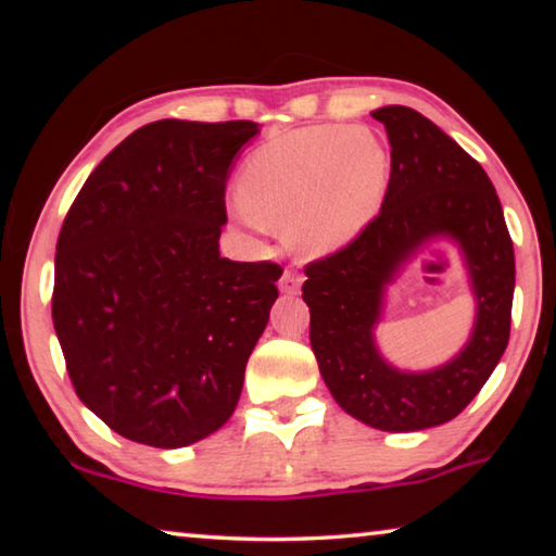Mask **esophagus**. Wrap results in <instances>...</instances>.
<instances>
[{
    "label": "esophagus",
    "mask_w": 556,
    "mask_h": 556,
    "mask_svg": "<svg viewBox=\"0 0 556 556\" xmlns=\"http://www.w3.org/2000/svg\"><path fill=\"white\" fill-rule=\"evenodd\" d=\"M301 281H304V279H301L299 275H294V271H285V275H281V279H279L281 294H299Z\"/></svg>",
    "instance_id": "esophagus-1"
}]
</instances>
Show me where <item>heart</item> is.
I'll return each instance as SVG.
<instances>
[{
  "label": "heart",
  "instance_id": "b5f03b06",
  "mask_svg": "<svg viewBox=\"0 0 556 556\" xmlns=\"http://www.w3.org/2000/svg\"><path fill=\"white\" fill-rule=\"evenodd\" d=\"M390 154L370 129L312 127L260 147L240 176L235 215L250 230L287 228L301 255H328L380 213Z\"/></svg>",
  "mask_w": 556,
  "mask_h": 556
}]
</instances>
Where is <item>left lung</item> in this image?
<instances>
[{
    "mask_svg": "<svg viewBox=\"0 0 556 556\" xmlns=\"http://www.w3.org/2000/svg\"><path fill=\"white\" fill-rule=\"evenodd\" d=\"M392 147L380 213L355 240L306 265L312 351L333 400L363 425L419 431L458 417L510 338L515 252L491 178L434 122L404 105L372 112ZM454 241L477 299L469 343L434 371H397L374 343L383 291L425 243Z\"/></svg>",
    "mask_w": 556,
    "mask_h": 556,
    "instance_id": "1",
    "label": "left lung"
}]
</instances>
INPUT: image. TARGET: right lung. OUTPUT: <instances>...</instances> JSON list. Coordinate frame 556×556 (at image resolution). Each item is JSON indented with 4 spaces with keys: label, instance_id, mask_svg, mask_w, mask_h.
I'll return each mask as SVG.
<instances>
[{
    "label": "right lung",
    "instance_id": "right-lung-1",
    "mask_svg": "<svg viewBox=\"0 0 556 556\" xmlns=\"http://www.w3.org/2000/svg\"><path fill=\"white\" fill-rule=\"evenodd\" d=\"M255 135L250 119L139 127L63 220L51 314L65 368L80 402L137 444H195L238 407L281 277L218 250L225 184Z\"/></svg>",
    "mask_w": 556,
    "mask_h": 556
}]
</instances>
